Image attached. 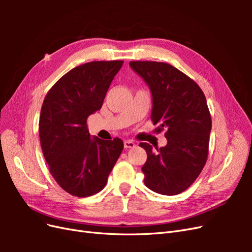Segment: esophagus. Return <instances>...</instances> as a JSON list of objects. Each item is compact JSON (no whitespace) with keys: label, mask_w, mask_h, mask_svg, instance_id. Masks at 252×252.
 Returning <instances> with one entry per match:
<instances>
[{"label":"esophagus","mask_w":252,"mask_h":252,"mask_svg":"<svg viewBox=\"0 0 252 252\" xmlns=\"http://www.w3.org/2000/svg\"><path fill=\"white\" fill-rule=\"evenodd\" d=\"M124 147L125 148H133V147H135V143L133 141L127 140L124 142Z\"/></svg>","instance_id":"obj_1"}]
</instances>
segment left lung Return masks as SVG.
I'll return each instance as SVG.
<instances>
[{
    "mask_svg": "<svg viewBox=\"0 0 252 252\" xmlns=\"http://www.w3.org/2000/svg\"><path fill=\"white\" fill-rule=\"evenodd\" d=\"M129 65L148 84L152 94L151 121L157 132L166 129L165 147L146 150L144 183L157 193L175 195L199 177L208 158L211 116L205 94L188 75L168 63L131 61Z\"/></svg>",
    "mask_w": 252,
    "mask_h": 252,
    "instance_id": "left-lung-1",
    "label": "left lung"
}]
</instances>
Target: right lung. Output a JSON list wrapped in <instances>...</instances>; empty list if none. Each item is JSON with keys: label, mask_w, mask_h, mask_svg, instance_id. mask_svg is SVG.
Instances as JSON below:
<instances>
[{"label": "right lung", "mask_w": 252, "mask_h": 252, "mask_svg": "<svg viewBox=\"0 0 252 252\" xmlns=\"http://www.w3.org/2000/svg\"><path fill=\"white\" fill-rule=\"evenodd\" d=\"M124 61H94L64 74L42 105L41 147L53 179L78 197L94 195L105 187L124 143L119 138L90 139L87 119L101 109L110 84Z\"/></svg>", "instance_id": "add662e5"}]
</instances>
